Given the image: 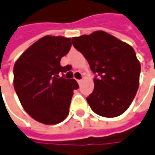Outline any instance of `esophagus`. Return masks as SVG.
<instances>
[{"label":"esophagus","instance_id":"1","mask_svg":"<svg viewBox=\"0 0 155 155\" xmlns=\"http://www.w3.org/2000/svg\"><path fill=\"white\" fill-rule=\"evenodd\" d=\"M77 82L79 84H81V83L82 82V80H77Z\"/></svg>","mask_w":155,"mask_h":155}]
</instances>
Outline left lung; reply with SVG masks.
Wrapping results in <instances>:
<instances>
[{
    "label": "left lung",
    "mask_w": 155,
    "mask_h": 155,
    "mask_svg": "<svg viewBox=\"0 0 155 155\" xmlns=\"http://www.w3.org/2000/svg\"><path fill=\"white\" fill-rule=\"evenodd\" d=\"M72 42L97 74L87 98L91 109L103 117L122 114L139 87L140 64L134 48L104 31L72 38Z\"/></svg>",
    "instance_id": "obj_1"
}]
</instances>
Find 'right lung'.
Masks as SVG:
<instances>
[{
  "label": "right lung",
  "mask_w": 155,
  "mask_h": 155,
  "mask_svg": "<svg viewBox=\"0 0 155 155\" xmlns=\"http://www.w3.org/2000/svg\"><path fill=\"white\" fill-rule=\"evenodd\" d=\"M71 46V38L46 35L31 45L15 63L17 96L24 110L41 123L57 124L69 114L74 89L79 86L74 79L61 77L71 69L70 65L61 66V59Z\"/></svg>",
  "instance_id": "1"
}]
</instances>
